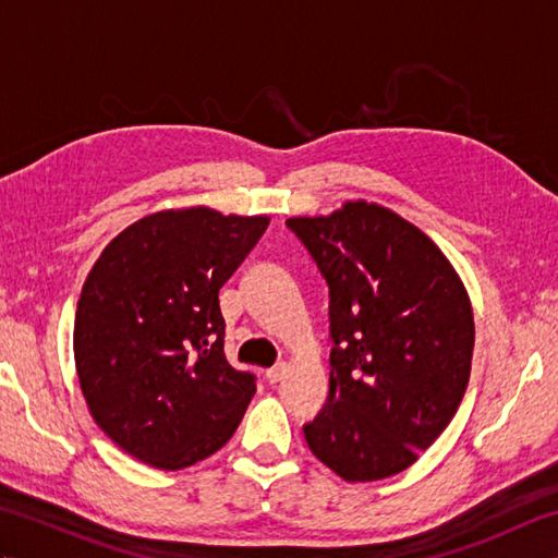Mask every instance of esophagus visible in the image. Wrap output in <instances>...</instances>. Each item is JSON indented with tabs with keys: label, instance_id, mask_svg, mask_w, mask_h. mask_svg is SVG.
Returning <instances> with one entry per match:
<instances>
[{
	"label": "esophagus",
	"instance_id": "34e87169",
	"mask_svg": "<svg viewBox=\"0 0 558 558\" xmlns=\"http://www.w3.org/2000/svg\"><path fill=\"white\" fill-rule=\"evenodd\" d=\"M288 374V364H276V366H270V369L266 372V378H268V384H278V381H282V376Z\"/></svg>",
	"mask_w": 558,
	"mask_h": 558
}]
</instances>
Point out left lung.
I'll list each match as a JSON object with an SVG mask.
<instances>
[{"label":"left lung","mask_w":558,"mask_h":558,"mask_svg":"<svg viewBox=\"0 0 558 558\" xmlns=\"http://www.w3.org/2000/svg\"><path fill=\"white\" fill-rule=\"evenodd\" d=\"M288 228L330 294V388L304 424L306 444L345 482L393 477L465 396L475 350L465 286L429 236L378 204L348 201Z\"/></svg>","instance_id":"8db88e82"}]
</instances>
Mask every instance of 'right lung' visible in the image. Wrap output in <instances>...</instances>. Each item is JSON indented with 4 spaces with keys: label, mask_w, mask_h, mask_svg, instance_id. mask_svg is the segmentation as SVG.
<instances>
[{
    "label": "right lung",
    "mask_w": 558,
    "mask_h": 558,
    "mask_svg": "<svg viewBox=\"0 0 558 558\" xmlns=\"http://www.w3.org/2000/svg\"><path fill=\"white\" fill-rule=\"evenodd\" d=\"M266 228V216L206 206L153 213L117 234L83 282V398L100 429L150 468L216 453L256 393V376L225 360L218 292Z\"/></svg>",
    "instance_id": "add662e5"
}]
</instances>
